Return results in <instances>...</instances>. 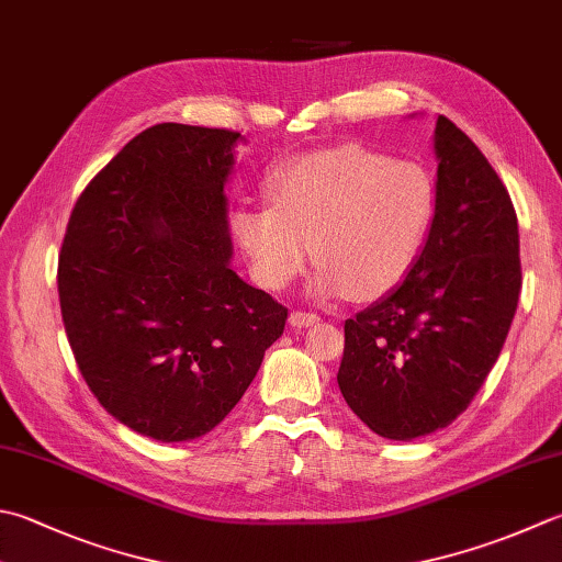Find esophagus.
<instances>
[{
	"instance_id": "obj_1",
	"label": "esophagus",
	"mask_w": 562,
	"mask_h": 562,
	"mask_svg": "<svg viewBox=\"0 0 562 562\" xmlns=\"http://www.w3.org/2000/svg\"><path fill=\"white\" fill-rule=\"evenodd\" d=\"M318 314H314V312H302V310H294L292 314H290V324L292 326H296V328H302V326H314V324H318Z\"/></svg>"
}]
</instances>
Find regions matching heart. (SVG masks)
<instances>
[{
	"label": "heart",
	"instance_id": "b5f03b06",
	"mask_svg": "<svg viewBox=\"0 0 562 562\" xmlns=\"http://www.w3.org/2000/svg\"><path fill=\"white\" fill-rule=\"evenodd\" d=\"M270 194L274 204H246L231 216L260 284L284 290L316 252L314 290H353L360 300L392 292L409 274L438 206L436 180L422 162L358 143L288 162Z\"/></svg>",
	"mask_w": 562,
	"mask_h": 562
}]
</instances>
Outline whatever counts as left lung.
<instances>
[{"label": "left lung", "mask_w": 562, "mask_h": 562, "mask_svg": "<svg viewBox=\"0 0 562 562\" xmlns=\"http://www.w3.org/2000/svg\"><path fill=\"white\" fill-rule=\"evenodd\" d=\"M438 206L397 290L348 318L338 387L392 441L448 426L475 400L521 292L519 222L507 187L453 121H436Z\"/></svg>", "instance_id": "obj_1"}]
</instances>
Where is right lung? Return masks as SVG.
<instances>
[{
    "label": "right lung",
    "mask_w": 562,
    "mask_h": 562,
    "mask_svg": "<svg viewBox=\"0 0 562 562\" xmlns=\"http://www.w3.org/2000/svg\"><path fill=\"white\" fill-rule=\"evenodd\" d=\"M238 131L156 124L72 206L65 334L97 402L136 434L192 441L234 409L288 306L228 268L224 182Z\"/></svg>",
    "instance_id": "add662e5"
}]
</instances>
